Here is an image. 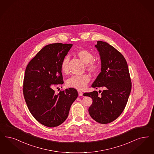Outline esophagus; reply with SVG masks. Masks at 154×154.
<instances>
[{
    "mask_svg": "<svg viewBox=\"0 0 154 154\" xmlns=\"http://www.w3.org/2000/svg\"><path fill=\"white\" fill-rule=\"evenodd\" d=\"M78 93H79V96H82L83 94V93L81 91H78Z\"/></svg>",
    "mask_w": 154,
    "mask_h": 154,
    "instance_id": "esophagus-1",
    "label": "esophagus"
}]
</instances>
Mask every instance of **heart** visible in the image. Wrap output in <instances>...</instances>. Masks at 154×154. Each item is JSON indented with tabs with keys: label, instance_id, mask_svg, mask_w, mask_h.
I'll return each instance as SVG.
<instances>
[{
	"label": "heart",
	"instance_id": "b5f03b06",
	"mask_svg": "<svg viewBox=\"0 0 154 154\" xmlns=\"http://www.w3.org/2000/svg\"><path fill=\"white\" fill-rule=\"evenodd\" d=\"M75 54L85 63V67L88 71L95 73L99 70L100 64L98 62L93 60L94 56L91 52L86 49H80L75 52ZM69 57L68 56L65 57L62 61L61 69L63 74H68L69 72ZM90 80V77L87 74L74 75L67 80L66 84L69 87L82 90L86 88Z\"/></svg>",
	"mask_w": 154,
	"mask_h": 154
}]
</instances>
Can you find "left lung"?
I'll return each mask as SVG.
<instances>
[{
    "instance_id": "1",
    "label": "left lung",
    "mask_w": 154,
    "mask_h": 154,
    "mask_svg": "<svg viewBox=\"0 0 154 154\" xmlns=\"http://www.w3.org/2000/svg\"><path fill=\"white\" fill-rule=\"evenodd\" d=\"M95 47L100 55L101 69L92 86L96 89L102 87L104 90L100 95L94 91L85 93L84 96L92 99V104L88 111L93 119L97 123L108 124L116 120L123 112L132 84L124 56L105 42L97 41Z\"/></svg>"
}]
</instances>
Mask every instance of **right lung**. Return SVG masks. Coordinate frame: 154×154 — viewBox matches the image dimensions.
<instances>
[{"label": "right lung", "mask_w": 154, "mask_h": 154, "mask_svg": "<svg viewBox=\"0 0 154 154\" xmlns=\"http://www.w3.org/2000/svg\"><path fill=\"white\" fill-rule=\"evenodd\" d=\"M72 44L45 46L28 63L23 92L29 110L39 123L55 127L67 119L70 106L78 96L73 88L55 94L53 88L63 83L61 65Z\"/></svg>", "instance_id": "right-lung-1"}]
</instances>
